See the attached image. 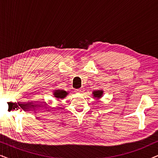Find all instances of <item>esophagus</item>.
<instances>
[{
	"label": "esophagus",
	"instance_id": "obj_1",
	"mask_svg": "<svg viewBox=\"0 0 158 158\" xmlns=\"http://www.w3.org/2000/svg\"><path fill=\"white\" fill-rule=\"evenodd\" d=\"M84 91V88H79V89H77L76 90V92H77V93H83Z\"/></svg>",
	"mask_w": 158,
	"mask_h": 158
}]
</instances>
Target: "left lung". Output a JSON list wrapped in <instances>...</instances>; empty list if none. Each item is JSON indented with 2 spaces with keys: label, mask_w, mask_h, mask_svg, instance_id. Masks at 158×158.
Returning a JSON list of instances; mask_svg holds the SVG:
<instances>
[{
  "label": "left lung",
  "mask_w": 158,
  "mask_h": 158,
  "mask_svg": "<svg viewBox=\"0 0 158 158\" xmlns=\"http://www.w3.org/2000/svg\"><path fill=\"white\" fill-rule=\"evenodd\" d=\"M103 90H95V91L93 92V94H94V98H100L101 97L103 96Z\"/></svg>",
  "instance_id": "obj_1"
}]
</instances>
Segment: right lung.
I'll list each match as a JSON object with an SVG mask.
<instances>
[{
	"instance_id": "obj_1",
	"label": "right lung",
	"mask_w": 158,
	"mask_h": 158,
	"mask_svg": "<svg viewBox=\"0 0 158 158\" xmlns=\"http://www.w3.org/2000/svg\"><path fill=\"white\" fill-rule=\"evenodd\" d=\"M53 93H54L53 94L54 96L58 99H63L64 98H65L67 95L68 94V92L65 91V90H59V89L54 90Z\"/></svg>"
}]
</instances>
